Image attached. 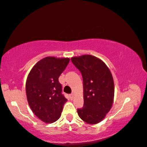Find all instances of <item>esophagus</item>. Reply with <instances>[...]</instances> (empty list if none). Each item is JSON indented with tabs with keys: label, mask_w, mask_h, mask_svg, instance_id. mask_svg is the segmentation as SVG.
<instances>
[{
	"label": "esophagus",
	"mask_w": 147,
	"mask_h": 147,
	"mask_svg": "<svg viewBox=\"0 0 147 147\" xmlns=\"http://www.w3.org/2000/svg\"><path fill=\"white\" fill-rule=\"evenodd\" d=\"M69 96H70L71 100H73V98H74V94H71Z\"/></svg>",
	"instance_id": "34e87169"
}]
</instances>
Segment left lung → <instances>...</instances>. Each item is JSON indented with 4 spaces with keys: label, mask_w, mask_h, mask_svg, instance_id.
Here are the masks:
<instances>
[{
    "label": "left lung",
    "mask_w": 147,
    "mask_h": 147,
    "mask_svg": "<svg viewBox=\"0 0 147 147\" xmlns=\"http://www.w3.org/2000/svg\"><path fill=\"white\" fill-rule=\"evenodd\" d=\"M71 59L83 78L84 103L77 112L88 124H97L113 105L115 89L112 74L105 63L94 56H74Z\"/></svg>",
    "instance_id": "obj_1"
}]
</instances>
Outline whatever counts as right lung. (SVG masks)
Segmentation results:
<instances>
[{
    "mask_svg": "<svg viewBox=\"0 0 147 147\" xmlns=\"http://www.w3.org/2000/svg\"><path fill=\"white\" fill-rule=\"evenodd\" d=\"M69 60L68 58L46 57L35 65L27 77V100L33 113L44 123L58 120L67 101L61 93L58 78Z\"/></svg>",
    "mask_w": 147,
    "mask_h": 147,
    "instance_id": "right-lung-1",
    "label": "right lung"
}]
</instances>
